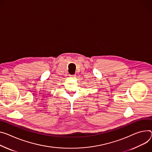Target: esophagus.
Returning a JSON list of instances; mask_svg holds the SVG:
<instances>
[{"instance_id": "esophagus-1", "label": "esophagus", "mask_w": 152, "mask_h": 152, "mask_svg": "<svg viewBox=\"0 0 152 152\" xmlns=\"http://www.w3.org/2000/svg\"><path fill=\"white\" fill-rule=\"evenodd\" d=\"M72 76H73V77H75V76H76V75H72Z\"/></svg>"}]
</instances>
